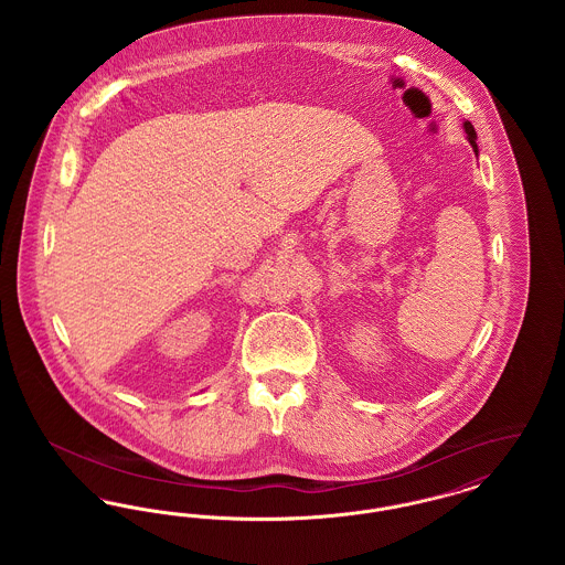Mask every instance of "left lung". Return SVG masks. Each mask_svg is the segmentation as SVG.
<instances>
[{"instance_id": "obj_1", "label": "left lung", "mask_w": 565, "mask_h": 565, "mask_svg": "<svg viewBox=\"0 0 565 565\" xmlns=\"http://www.w3.org/2000/svg\"><path fill=\"white\" fill-rule=\"evenodd\" d=\"M463 131H466V135H468V141H470V146H472L475 154H479V146H477V131H475V127L470 125V120H466V122H463Z\"/></svg>"}]
</instances>
